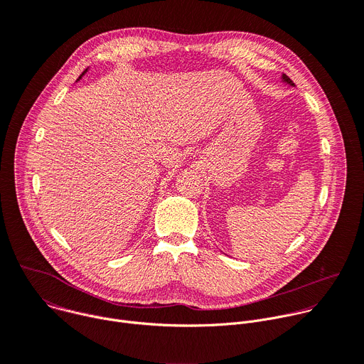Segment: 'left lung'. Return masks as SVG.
Listing matches in <instances>:
<instances>
[{
    "label": "left lung",
    "instance_id": "left-lung-1",
    "mask_svg": "<svg viewBox=\"0 0 364 364\" xmlns=\"http://www.w3.org/2000/svg\"><path fill=\"white\" fill-rule=\"evenodd\" d=\"M281 80H282L284 83L289 85V86H295V85H294V82H292V80H291V79H289L287 75H282V76H281Z\"/></svg>",
    "mask_w": 364,
    "mask_h": 364
}]
</instances>
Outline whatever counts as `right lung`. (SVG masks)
<instances>
[{
    "label": "right lung",
    "instance_id": "1",
    "mask_svg": "<svg viewBox=\"0 0 364 364\" xmlns=\"http://www.w3.org/2000/svg\"><path fill=\"white\" fill-rule=\"evenodd\" d=\"M87 70H89V68H87V69H85V70H83V73H82V75H80V76H79V79H77V80H80V79H82V77H83V76H85V73H86V72H87Z\"/></svg>",
    "mask_w": 364,
    "mask_h": 364
}]
</instances>
